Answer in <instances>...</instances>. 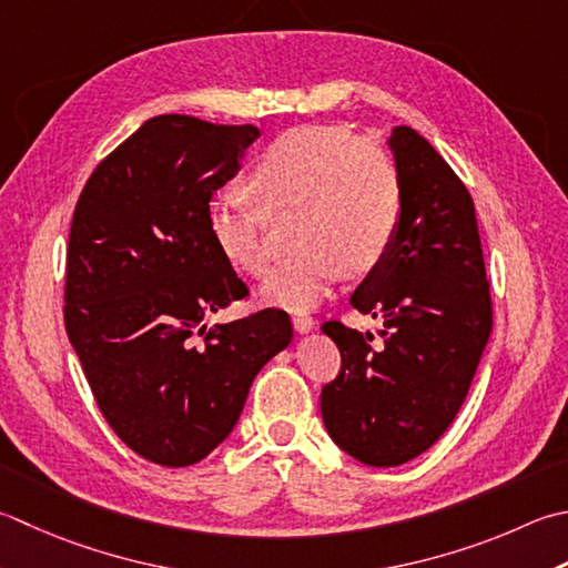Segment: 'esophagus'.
Wrapping results in <instances>:
<instances>
[{"label": "esophagus", "mask_w": 568, "mask_h": 568, "mask_svg": "<svg viewBox=\"0 0 568 568\" xmlns=\"http://www.w3.org/2000/svg\"><path fill=\"white\" fill-rule=\"evenodd\" d=\"M293 327L300 332V335H307V332L315 329V320L310 315H295L293 317Z\"/></svg>", "instance_id": "esophagus-1"}]
</instances>
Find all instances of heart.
<instances>
[{
	"instance_id": "1",
	"label": "heart",
	"mask_w": 568,
	"mask_h": 568,
	"mask_svg": "<svg viewBox=\"0 0 568 568\" xmlns=\"http://www.w3.org/2000/svg\"><path fill=\"white\" fill-rule=\"evenodd\" d=\"M251 194L263 209H300V253L261 285V300L310 310L344 268L366 273L384 261L402 221V180L382 144L344 128L307 125L283 132L255 160ZM206 229L219 253L251 277L271 271L263 214L231 194L211 196Z\"/></svg>"
}]
</instances>
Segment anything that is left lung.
Here are the masks:
<instances>
[{
  "mask_svg": "<svg viewBox=\"0 0 568 568\" xmlns=\"http://www.w3.org/2000/svg\"><path fill=\"white\" fill-rule=\"evenodd\" d=\"M402 180V221L384 261L352 293L372 332L325 322L342 372L322 388L329 438L354 460L394 468L453 424L493 329L480 233L468 189L414 128L386 140Z\"/></svg>",
  "mask_w": 568,
  "mask_h": 568,
  "instance_id": "left-lung-1",
  "label": "left lung"
}]
</instances>
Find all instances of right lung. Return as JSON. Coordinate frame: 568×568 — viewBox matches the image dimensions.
<instances>
[{
  "mask_svg": "<svg viewBox=\"0 0 568 568\" xmlns=\"http://www.w3.org/2000/svg\"><path fill=\"white\" fill-rule=\"evenodd\" d=\"M253 125L144 122L95 166L75 204L65 332L105 420L144 460L184 468L229 438L265 362L293 339L283 310L206 329L246 295L206 229Z\"/></svg>",
  "mask_w": 568,
  "mask_h": 568,
  "instance_id": "right-lung-1",
  "label": "right lung"
}]
</instances>
